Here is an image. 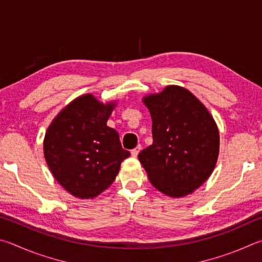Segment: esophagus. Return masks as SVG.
<instances>
[{"mask_svg": "<svg viewBox=\"0 0 262 262\" xmlns=\"http://www.w3.org/2000/svg\"><path fill=\"white\" fill-rule=\"evenodd\" d=\"M140 149H141V146H140V145H138V146H137L136 148L132 149V150H131V155H132V157H134V158H137V155L139 154Z\"/></svg>", "mask_w": 262, "mask_h": 262, "instance_id": "obj_1", "label": "esophagus"}]
</instances>
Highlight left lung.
<instances>
[{
  "mask_svg": "<svg viewBox=\"0 0 262 262\" xmlns=\"http://www.w3.org/2000/svg\"><path fill=\"white\" fill-rule=\"evenodd\" d=\"M152 116L153 144L138 155L149 182L173 198L190 194L213 172L219 130L207 108L186 89L167 86L145 96Z\"/></svg>",
  "mask_w": 262,
  "mask_h": 262,
  "instance_id": "8db88e82",
  "label": "left lung"
}]
</instances>
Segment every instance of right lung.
Segmentation results:
<instances>
[{
  "instance_id": "obj_1",
  "label": "right lung",
  "mask_w": 262,
  "mask_h": 262,
  "mask_svg": "<svg viewBox=\"0 0 262 262\" xmlns=\"http://www.w3.org/2000/svg\"><path fill=\"white\" fill-rule=\"evenodd\" d=\"M115 102L101 103L92 94L77 98L50 123L43 140L46 162L72 195L90 199L113 184L124 159L116 130L107 126Z\"/></svg>"
}]
</instances>
